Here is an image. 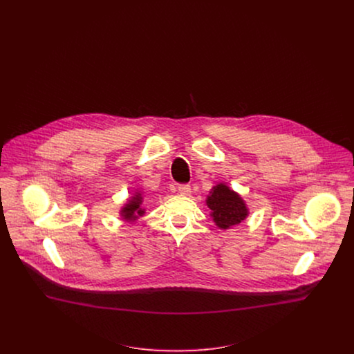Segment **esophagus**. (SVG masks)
Listing matches in <instances>:
<instances>
[{"label":"esophagus","mask_w":354,"mask_h":354,"mask_svg":"<svg viewBox=\"0 0 354 354\" xmlns=\"http://www.w3.org/2000/svg\"><path fill=\"white\" fill-rule=\"evenodd\" d=\"M177 189H178V194L183 195V196H189L191 195V187L188 184H180L177 187Z\"/></svg>","instance_id":"34e87169"}]
</instances>
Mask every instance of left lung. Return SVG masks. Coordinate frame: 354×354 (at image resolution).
I'll use <instances>...</instances> for the list:
<instances>
[{
  "mask_svg": "<svg viewBox=\"0 0 354 354\" xmlns=\"http://www.w3.org/2000/svg\"><path fill=\"white\" fill-rule=\"evenodd\" d=\"M207 205L212 211L211 216L214 218V222L221 229H229L244 221L248 215V209L243 199L223 184H219L212 189L211 196L207 199Z\"/></svg>",
  "mask_w": 354,
  "mask_h": 354,
  "instance_id": "left-lung-1",
  "label": "left lung"
}]
</instances>
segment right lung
Returning <instances> with one entry per match:
<instances>
[{
	"label": "right lung",
	"instance_id": "right-lung-1",
	"mask_svg": "<svg viewBox=\"0 0 354 354\" xmlns=\"http://www.w3.org/2000/svg\"><path fill=\"white\" fill-rule=\"evenodd\" d=\"M140 204H142V198H140V194H138L125 205V208L122 209V216L127 221H132V219H136L138 216H142L145 211L140 208Z\"/></svg>",
	"mask_w": 354,
	"mask_h": 354
}]
</instances>
